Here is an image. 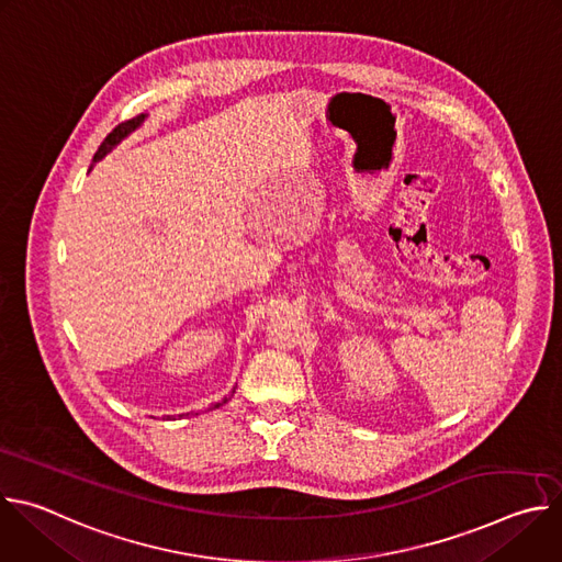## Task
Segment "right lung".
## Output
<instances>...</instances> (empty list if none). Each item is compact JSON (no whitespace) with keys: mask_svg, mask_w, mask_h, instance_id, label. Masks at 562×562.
Masks as SVG:
<instances>
[{"mask_svg":"<svg viewBox=\"0 0 562 562\" xmlns=\"http://www.w3.org/2000/svg\"><path fill=\"white\" fill-rule=\"evenodd\" d=\"M144 113H139V115H135V117H131V120H126V122H122V124H117L106 137H104V142L100 144V148H98V153H95V157H93V162H100V159L111 150V148H115L131 131H135L142 122H144ZM220 407V403L213 407V409H217Z\"/></svg>","mask_w":562,"mask_h":562,"instance_id":"1","label":"right lung"}]
</instances>
